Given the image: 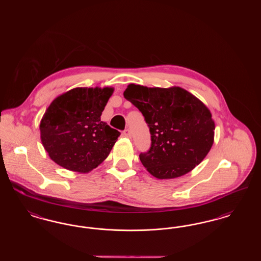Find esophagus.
Instances as JSON below:
<instances>
[{
	"label": "esophagus",
	"mask_w": 261,
	"mask_h": 261,
	"mask_svg": "<svg viewBox=\"0 0 261 261\" xmlns=\"http://www.w3.org/2000/svg\"><path fill=\"white\" fill-rule=\"evenodd\" d=\"M122 135L127 138H130L131 137V131L129 129H125L124 131L122 132Z\"/></svg>",
	"instance_id": "obj_1"
}]
</instances>
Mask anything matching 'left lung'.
Here are the masks:
<instances>
[{"mask_svg":"<svg viewBox=\"0 0 261 261\" xmlns=\"http://www.w3.org/2000/svg\"><path fill=\"white\" fill-rule=\"evenodd\" d=\"M125 99L142 112L150 133V148L140 161L152 176L172 179L193 170L211 150L214 121L210 110L180 87L130 84Z\"/></svg>","mask_w":261,"mask_h":261,"instance_id":"8db88e82","label":"left lung"}]
</instances>
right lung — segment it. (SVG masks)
Instances as JSON below:
<instances>
[{"instance_id": "right-lung-1", "label": "right lung", "mask_w": 261, "mask_h": 261, "mask_svg": "<svg viewBox=\"0 0 261 261\" xmlns=\"http://www.w3.org/2000/svg\"><path fill=\"white\" fill-rule=\"evenodd\" d=\"M113 88H74L51 101L41 123V141L51 161L87 173L110 154L120 132L100 120Z\"/></svg>"}]
</instances>
